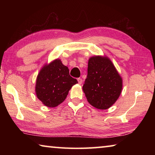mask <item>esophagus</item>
<instances>
[{"instance_id":"obj_1","label":"esophagus","mask_w":155,"mask_h":155,"mask_svg":"<svg viewBox=\"0 0 155 155\" xmlns=\"http://www.w3.org/2000/svg\"><path fill=\"white\" fill-rule=\"evenodd\" d=\"M77 80H78V84H79V85H81V84H82V83H83V80H82V78H78Z\"/></svg>"}]
</instances>
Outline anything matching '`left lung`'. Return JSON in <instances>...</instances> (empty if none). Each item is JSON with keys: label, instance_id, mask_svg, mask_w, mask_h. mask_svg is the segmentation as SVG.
Instances as JSON below:
<instances>
[{"label": "left lung", "instance_id": "left-lung-1", "mask_svg": "<svg viewBox=\"0 0 155 155\" xmlns=\"http://www.w3.org/2000/svg\"><path fill=\"white\" fill-rule=\"evenodd\" d=\"M122 90V78L109 57H91L83 86L88 103L98 109H107L118 99Z\"/></svg>", "mask_w": 155, "mask_h": 155}]
</instances>
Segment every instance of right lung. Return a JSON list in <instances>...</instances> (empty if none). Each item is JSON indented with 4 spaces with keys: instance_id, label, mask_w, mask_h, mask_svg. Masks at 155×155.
I'll return each instance as SVG.
<instances>
[{
    "instance_id": "obj_1",
    "label": "right lung",
    "mask_w": 155,
    "mask_h": 155,
    "mask_svg": "<svg viewBox=\"0 0 155 155\" xmlns=\"http://www.w3.org/2000/svg\"><path fill=\"white\" fill-rule=\"evenodd\" d=\"M78 83L69 69L59 59L45 64L38 73L35 84L38 98L48 107H55L65 101L70 89Z\"/></svg>"
}]
</instances>
